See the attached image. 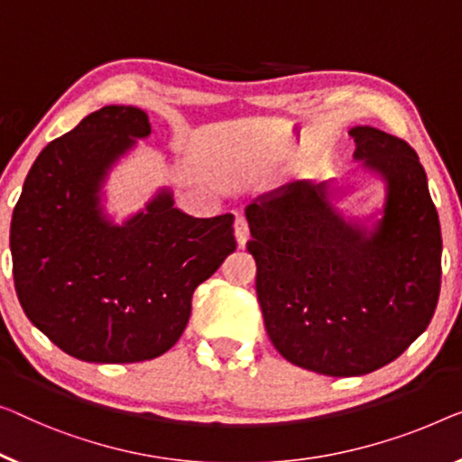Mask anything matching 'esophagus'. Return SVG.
<instances>
[{"label": "esophagus", "mask_w": 462, "mask_h": 462, "mask_svg": "<svg viewBox=\"0 0 462 462\" xmlns=\"http://www.w3.org/2000/svg\"><path fill=\"white\" fill-rule=\"evenodd\" d=\"M234 236H236L238 246H245L246 240H249V226H246L245 217H236L234 219Z\"/></svg>", "instance_id": "34e87169"}]
</instances>
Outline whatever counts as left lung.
Instances as JSON below:
<instances>
[{"instance_id":"left-lung-1","label":"left lung","mask_w":462,"mask_h":462,"mask_svg":"<svg viewBox=\"0 0 462 462\" xmlns=\"http://www.w3.org/2000/svg\"><path fill=\"white\" fill-rule=\"evenodd\" d=\"M350 136L355 162L383 182L380 217L344 216L334 199L346 190L307 180L245 209L267 336L286 361L332 377L398 359L430 326L442 278V232L417 153L374 126Z\"/></svg>"}]
</instances>
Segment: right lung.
I'll use <instances>...</instances> for the list:
<instances>
[{"label":"right lung","instance_id":"1","mask_svg":"<svg viewBox=\"0 0 462 462\" xmlns=\"http://www.w3.org/2000/svg\"><path fill=\"white\" fill-rule=\"evenodd\" d=\"M149 116L106 106L41 151L12 213L14 286L26 318L87 363H139L170 350L195 288L236 249L234 216L192 217L160 189L116 224L103 184Z\"/></svg>","mask_w":462,"mask_h":462}]
</instances>
